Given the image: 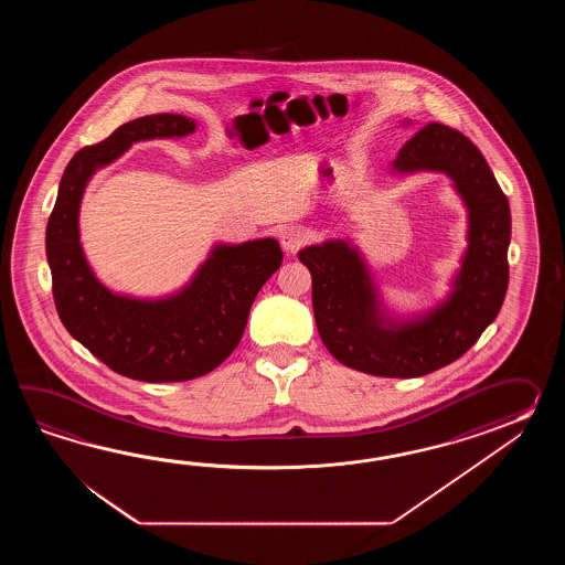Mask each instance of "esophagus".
Instances as JSON below:
<instances>
[{"label":"esophagus","mask_w":565,"mask_h":565,"mask_svg":"<svg viewBox=\"0 0 565 565\" xmlns=\"http://www.w3.org/2000/svg\"><path fill=\"white\" fill-rule=\"evenodd\" d=\"M280 244L287 253L295 254L299 250L300 246H305V242L309 241V234L300 226H287L280 232Z\"/></svg>","instance_id":"1"}]
</instances>
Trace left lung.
<instances>
[{
    "mask_svg": "<svg viewBox=\"0 0 565 565\" xmlns=\"http://www.w3.org/2000/svg\"><path fill=\"white\" fill-rule=\"evenodd\" d=\"M394 169L443 171L469 210V248L445 302L418 319L394 321L382 311L370 270L348 242L302 248L299 260L311 270L315 323L337 361L382 377H420L465 355L501 311L511 210L479 149L443 122L416 132L399 149Z\"/></svg>",
    "mask_w": 565,
    "mask_h": 565,
    "instance_id": "1",
    "label": "left lung"
}]
</instances>
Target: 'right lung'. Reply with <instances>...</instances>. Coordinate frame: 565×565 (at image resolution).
I'll return each mask as SVG.
<instances>
[{
	"label": "right lung",
	"mask_w": 565,
	"mask_h": 565,
	"mask_svg": "<svg viewBox=\"0 0 565 565\" xmlns=\"http://www.w3.org/2000/svg\"><path fill=\"white\" fill-rule=\"evenodd\" d=\"M193 129L195 120L169 113L120 125L105 141L74 153L49 217L46 256L62 324L96 360L139 382H188L216 370L241 343L258 290L282 263L275 238L220 244L188 287L159 300L120 297L93 275L78 236L81 200L93 173L135 141Z\"/></svg>",
	"instance_id": "right-lung-1"
}]
</instances>
